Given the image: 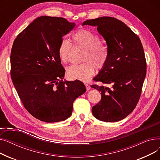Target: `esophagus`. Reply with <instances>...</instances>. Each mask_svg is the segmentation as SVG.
Masks as SVG:
<instances>
[{"mask_svg": "<svg viewBox=\"0 0 160 160\" xmlns=\"http://www.w3.org/2000/svg\"><path fill=\"white\" fill-rule=\"evenodd\" d=\"M85 86H86V89H87V91H88V90H89L90 89H91V87H90V86L89 85V84H88V83H85Z\"/></svg>", "mask_w": 160, "mask_h": 160, "instance_id": "1", "label": "esophagus"}]
</instances>
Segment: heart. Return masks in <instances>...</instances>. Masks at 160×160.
Segmentation results:
<instances>
[{
    "label": "heart",
    "mask_w": 160,
    "mask_h": 160,
    "mask_svg": "<svg viewBox=\"0 0 160 160\" xmlns=\"http://www.w3.org/2000/svg\"><path fill=\"white\" fill-rule=\"evenodd\" d=\"M74 44L85 50L82 61L78 65H72L67 69V74L72 80H87L95 73V67L102 68L108 57L107 47L101 43L98 36L92 32L81 29L72 35ZM72 45L69 40L62 39L58 47V56L62 62L67 63L69 60Z\"/></svg>",
    "instance_id": "heart-1"
}]
</instances>
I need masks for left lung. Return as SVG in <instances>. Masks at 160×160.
Instances as JSON below:
<instances>
[{"instance_id": "1", "label": "left lung", "mask_w": 160, "mask_h": 160, "mask_svg": "<svg viewBox=\"0 0 160 160\" xmlns=\"http://www.w3.org/2000/svg\"><path fill=\"white\" fill-rule=\"evenodd\" d=\"M83 25L97 27L108 46L107 61L93 80L112 84V88L91 86L101 94L92 113L102 121H121L132 112L140 98L147 72L143 47L136 33L115 18L101 17L87 20Z\"/></svg>"}]
</instances>
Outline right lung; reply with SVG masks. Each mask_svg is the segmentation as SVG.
Listing matches in <instances>:
<instances>
[{
  "label": "right lung",
  "instance_id": "right-lung-1",
  "mask_svg": "<svg viewBox=\"0 0 160 160\" xmlns=\"http://www.w3.org/2000/svg\"><path fill=\"white\" fill-rule=\"evenodd\" d=\"M74 22L41 16L24 29L12 48L11 77L27 110L46 122L65 121L71 115L74 100L86 92L79 80H63L65 70L58 47Z\"/></svg>",
  "mask_w": 160,
  "mask_h": 160
}]
</instances>
